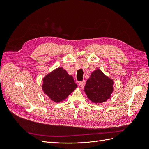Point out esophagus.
Returning <instances> with one entry per match:
<instances>
[{"instance_id":"obj_1","label":"esophagus","mask_w":149,"mask_h":149,"mask_svg":"<svg viewBox=\"0 0 149 149\" xmlns=\"http://www.w3.org/2000/svg\"><path fill=\"white\" fill-rule=\"evenodd\" d=\"M79 86H80L81 88H83L84 86V85H85V81L83 80V81H80L79 83Z\"/></svg>"}]
</instances>
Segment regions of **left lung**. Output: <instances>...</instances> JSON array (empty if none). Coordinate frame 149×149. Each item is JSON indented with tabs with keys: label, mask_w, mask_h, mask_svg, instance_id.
Returning <instances> with one entry per match:
<instances>
[{
	"label": "left lung",
	"mask_w": 149,
	"mask_h": 149,
	"mask_svg": "<svg viewBox=\"0 0 149 149\" xmlns=\"http://www.w3.org/2000/svg\"><path fill=\"white\" fill-rule=\"evenodd\" d=\"M114 82L100 70L93 71L87 80L84 86V92L87 97L94 103L106 101L113 92Z\"/></svg>",
	"instance_id": "obj_1"
}]
</instances>
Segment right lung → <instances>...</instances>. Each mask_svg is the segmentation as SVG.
I'll return each instance as SVG.
<instances>
[{
    "instance_id": "obj_1",
    "label": "right lung",
    "mask_w": 149,
    "mask_h": 149,
    "mask_svg": "<svg viewBox=\"0 0 149 149\" xmlns=\"http://www.w3.org/2000/svg\"><path fill=\"white\" fill-rule=\"evenodd\" d=\"M42 89L51 100L60 102L77 88L73 76L61 67L47 74L43 79Z\"/></svg>"
}]
</instances>
